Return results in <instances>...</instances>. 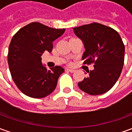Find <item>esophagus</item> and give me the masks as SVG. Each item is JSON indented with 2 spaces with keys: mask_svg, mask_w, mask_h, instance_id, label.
Wrapping results in <instances>:
<instances>
[{
  "mask_svg": "<svg viewBox=\"0 0 132 132\" xmlns=\"http://www.w3.org/2000/svg\"><path fill=\"white\" fill-rule=\"evenodd\" d=\"M66 70L68 72H74L75 71V70H72V69H67Z\"/></svg>",
  "mask_w": 132,
  "mask_h": 132,
  "instance_id": "esophagus-1",
  "label": "esophagus"
}]
</instances>
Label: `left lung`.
Wrapping results in <instances>:
<instances>
[{"instance_id": "left-lung-1", "label": "left lung", "mask_w": 132, "mask_h": 132, "mask_svg": "<svg viewBox=\"0 0 132 132\" xmlns=\"http://www.w3.org/2000/svg\"><path fill=\"white\" fill-rule=\"evenodd\" d=\"M85 51L84 64L94 63V70L82 82L80 90L90 95H101L115 85L122 70L125 47L119 33L112 28L93 23L73 28Z\"/></svg>"}]
</instances>
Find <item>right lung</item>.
Returning a JSON list of instances; mask_svg holds the SVG:
<instances>
[{
  "label": "right lung",
  "instance_id": "right-lung-1",
  "mask_svg": "<svg viewBox=\"0 0 132 132\" xmlns=\"http://www.w3.org/2000/svg\"><path fill=\"white\" fill-rule=\"evenodd\" d=\"M64 31L33 22L19 29L13 37L8 54L9 70L16 86L27 96L41 98L54 90L64 70L60 66L47 70L41 56L44 51L52 52V42Z\"/></svg>",
  "mask_w": 132,
  "mask_h": 132
}]
</instances>
